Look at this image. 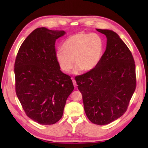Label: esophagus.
I'll list each match as a JSON object with an SVG mask.
<instances>
[{"label": "esophagus", "mask_w": 148, "mask_h": 148, "mask_svg": "<svg viewBox=\"0 0 148 148\" xmlns=\"http://www.w3.org/2000/svg\"><path fill=\"white\" fill-rule=\"evenodd\" d=\"M71 79H73V85H74V87H77V84L76 81H75V80L74 79H73V78H72Z\"/></svg>", "instance_id": "34e87169"}]
</instances>
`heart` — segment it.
<instances>
[{
	"label": "heart",
	"mask_w": 148,
	"mask_h": 148,
	"mask_svg": "<svg viewBox=\"0 0 148 148\" xmlns=\"http://www.w3.org/2000/svg\"><path fill=\"white\" fill-rule=\"evenodd\" d=\"M62 49L56 53V58L61 69L69 72L75 64V73L94 70L99 64L103 55V43L97 33H78L66 38Z\"/></svg>",
	"instance_id": "obj_1"
}]
</instances>
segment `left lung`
I'll return each instance as SVG.
<instances>
[{
	"label": "left lung",
	"instance_id": "1",
	"mask_svg": "<svg viewBox=\"0 0 148 148\" xmlns=\"http://www.w3.org/2000/svg\"><path fill=\"white\" fill-rule=\"evenodd\" d=\"M107 37V46L98 66L75 77L84 111L97 125L108 124L122 116L136 88L135 61L131 52L112 30L96 29Z\"/></svg>",
	"mask_w": 148,
	"mask_h": 148
}]
</instances>
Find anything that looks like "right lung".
<instances>
[{
  "label": "right lung",
  "instance_id": "1",
  "mask_svg": "<svg viewBox=\"0 0 148 148\" xmlns=\"http://www.w3.org/2000/svg\"><path fill=\"white\" fill-rule=\"evenodd\" d=\"M66 33L40 27L25 40L14 64L16 92L27 116L42 125L58 121L74 90L56 58L55 43Z\"/></svg>",
  "mask_w": 148,
  "mask_h": 148
}]
</instances>
